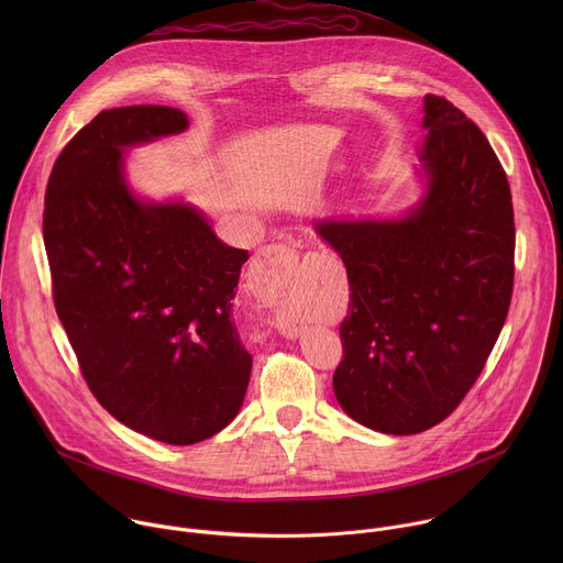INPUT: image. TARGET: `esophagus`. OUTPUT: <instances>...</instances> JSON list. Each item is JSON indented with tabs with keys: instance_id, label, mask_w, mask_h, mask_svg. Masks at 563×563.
<instances>
[{
	"instance_id": "1",
	"label": "esophagus",
	"mask_w": 563,
	"mask_h": 563,
	"mask_svg": "<svg viewBox=\"0 0 563 563\" xmlns=\"http://www.w3.org/2000/svg\"><path fill=\"white\" fill-rule=\"evenodd\" d=\"M298 265V254L289 247L283 245H272V247H263L250 267V276H247V285L252 296L263 305V307H272L276 305L280 291L287 285L289 274L296 269ZM276 328L287 336V339H296L300 334V325L298 320H294L291 316H280Z\"/></svg>"
}]
</instances>
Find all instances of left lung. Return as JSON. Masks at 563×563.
<instances>
[{"mask_svg":"<svg viewBox=\"0 0 563 563\" xmlns=\"http://www.w3.org/2000/svg\"><path fill=\"white\" fill-rule=\"evenodd\" d=\"M423 111L421 205L400 220L318 222L352 291L334 394L383 434H417L456 410L515 285L512 196L497 153L445 98L428 93Z\"/></svg>","mask_w":563,"mask_h":563,"instance_id":"left-lung-1","label":"left lung"}]
</instances>
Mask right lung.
<instances>
[{
	"label": "right lung",
	"mask_w": 563,
	"mask_h": 563,
	"mask_svg": "<svg viewBox=\"0 0 563 563\" xmlns=\"http://www.w3.org/2000/svg\"><path fill=\"white\" fill-rule=\"evenodd\" d=\"M172 107L98 113L55 159L44 198L53 300L98 404L126 428L191 445L233 421L252 356L231 298L250 254L183 202L137 200L122 148L180 133Z\"/></svg>",
	"instance_id": "right-lung-1"
}]
</instances>
